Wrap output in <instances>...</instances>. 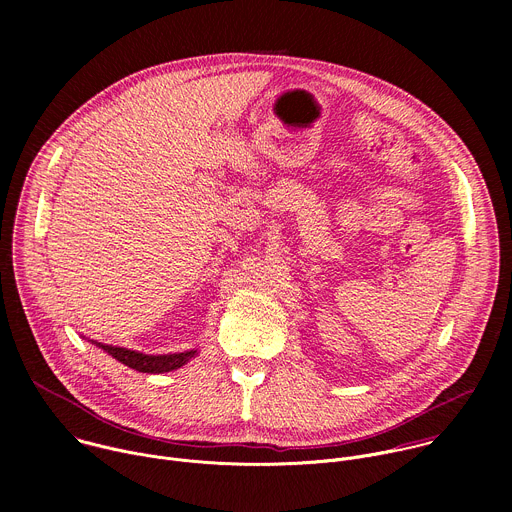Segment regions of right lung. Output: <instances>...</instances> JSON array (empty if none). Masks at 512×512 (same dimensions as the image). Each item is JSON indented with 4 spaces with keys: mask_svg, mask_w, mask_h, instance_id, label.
<instances>
[{
    "mask_svg": "<svg viewBox=\"0 0 512 512\" xmlns=\"http://www.w3.org/2000/svg\"><path fill=\"white\" fill-rule=\"evenodd\" d=\"M89 342L99 346L103 352H107L109 356H113L121 364H125V367H129L137 373H150V375L176 371V369L184 367V364H188L194 356H198V348H190V350H184V352H170V354H143L139 350L113 346V344H103V342H97V340H89Z\"/></svg>",
    "mask_w": 512,
    "mask_h": 512,
    "instance_id": "1",
    "label": "right lung"
}]
</instances>
